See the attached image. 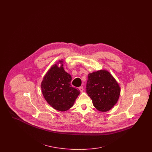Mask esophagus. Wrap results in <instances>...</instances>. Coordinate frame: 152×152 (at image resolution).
I'll use <instances>...</instances> for the list:
<instances>
[{"mask_svg":"<svg viewBox=\"0 0 152 152\" xmlns=\"http://www.w3.org/2000/svg\"><path fill=\"white\" fill-rule=\"evenodd\" d=\"M79 89L80 92H83V91H84V88H83V87H80L79 88Z\"/></svg>","mask_w":152,"mask_h":152,"instance_id":"obj_1","label":"esophagus"}]
</instances>
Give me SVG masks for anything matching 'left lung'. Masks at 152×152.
<instances>
[{
  "label": "left lung",
  "instance_id": "obj_1",
  "mask_svg": "<svg viewBox=\"0 0 152 152\" xmlns=\"http://www.w3.org/2000/svg\"><path fill=\"white\" fill-rule=\"evenodd\" d=\"M120 87L107 70L88 74L87 93L94 107L100 112H107L116 104L120 94Z\"/></svg>",
  "mask_w": 152,
  "mask_h": 152
}]
</instances>
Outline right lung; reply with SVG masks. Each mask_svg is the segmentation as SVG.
I'll return each instance as SVG.
<instances>
[{"label":"right lung","instance_id":"right-lung-1","mask_svg":"<svg viewBox=\"0 0 152 152\" xmlns=\"http://www.w3.org/2000/svg\"><path fill=\"white\" fill-rule=\"evenodd\" d=\"M63 60L52 65L44 76L41 89L44 97L53 108L64 112L72 107L80 91L71 86V76L65 72ZM61 65L58 67V64Z\"/></svg>","mask_w":152,"mask_h":152}]
</instances>
